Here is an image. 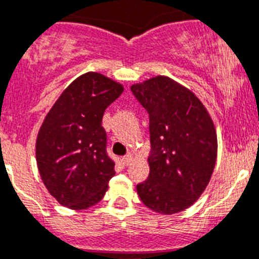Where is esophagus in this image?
Returning a JSON list of instances; mask_svg holds the SVG:
<instances>
[{"instance_id":"obj_1","label":"esophagus","mask_w":259,"mask_h":259,"mask_svg":"<svg viewBox=\"0 0 259 259\" xmlns=\"http://www.w3.org/2000/svg\"><path fill=\"white\" fill-rule=\"evenodd\" d=\"M122 160H124L125 165H130V164H132V161H133V155H132V153H129V155L124 156V157H122Z\"/></svg>"}]
</instances>
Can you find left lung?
I'll use <instances>...</instances> for the list:
<instances>
[{
	"instance_id": "obj_1",
	"label": "left lung",
	"mask_w": 259,
	"mask_h": 259,
	"mask_svg": "<svg viewBox=\"0 0 259 259\" xmlns=\"http://www.w3.org/2000/svg\"><path fill=\"white\" fill-rule=\"evenodd\" d=\"M130 89L150 116V176L137 192L156 213H179L210 181L217 158L213 120L196 95L165 76Z\"/></svg>"
}]
</instances>
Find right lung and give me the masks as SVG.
<instances>
[{"label": "right lung", "instance_id": "1", "mask_svg": "<svg viewBox=\"0 0 259 259\" xmlns=\"http://www.w3.org/2000/svg\"><path fill=\"white\" fill-rule=\"evenodd\" d=\"M124 92L97 72L73 81L49 111L36 141L39 176L51 196L69 209H88L103 199L115 161L107 153L102 118Z\"/></svg>", "mask_w": 259, "mask_h": 259}]
</instances>
